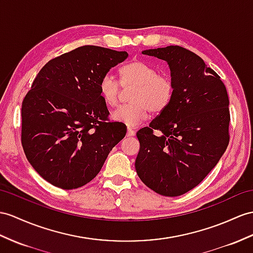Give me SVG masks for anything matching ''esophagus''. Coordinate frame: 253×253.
Here are the masks:
<instances>
[{"instance_id":"obj_1","label":"esophagus","mask_w":253,"mask_h":253,"mask_svg":"<svg viewBox=\"0 0 253 253\" xmlns=\"http://www.w3.org/2000/svg\"><path fill=\"white\" fill-rule=\"evenodd\" d=\"M134 134H135V132H134V130H133V127H131V126H127V132H126V136H128V137H131V136H134Z\"/></svg>"}]
</instances>
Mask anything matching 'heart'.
I'll return each mask as SVG.
<instances>
[{"mask_svg": "<svg viewBox=\"0 0 253 253\" xmlns=\"http://www.w3.org/2000/svg\"><path fill=\"white\" fill-rule=\"evenodd\" d=\"M120 82L125 87L135 85L131 94L132 103L115 109L112 117L127 126H136L144 121L150 112L160 114L169 107L174 96L175 85L166 73H158L156 67L141 60H133L119 70ZM98 91L108 106H116L121 95V85L114 76H103Z\"/></svg>", "mask_w": 253, "mask_h": 253, "instance_id": "b5f03b06", "label": "heart"}]
</instances>
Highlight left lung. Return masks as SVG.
<instances>
[{"label": "left lung", "mask_w": 253, "mask_h": 253, "mask_svg": "<svg viewBox=\"0 0 253 253\" xmlns=\"http://www.w3.org/2000/svg\"><path fill=\"white\" fill-rule=\"evenodd\" d=\"M143 54L168 62L175 91L169 107L137 132L135 169L155 192L179 196L203 181L229 145V96L218 74L186 48L168 46Z\"/></svg>", "instance_id": "obj_1"}]
</instances>
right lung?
<instances>
[{"label": "right lung", "mask_w": 253, "mask_h": 253, "mask_svg": "<svg viewBox=\"0 0 253 253\" xmlns=\"http://www.w3.org/2000/svg\"><path fill=\"white\" fill-rule=\"evenodd\" d=\"M127 57L85 45L51 59L33 80L22 102L21 144L30 164L54 187L90 182L126 136V125L109 121L98 84Z\"/></svg>", "instance_id": "obj_1"}]
</instances>
